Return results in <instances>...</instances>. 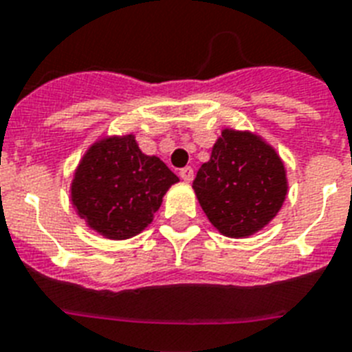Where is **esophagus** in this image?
<instances>
[{
    "label": "esophagus",
    "mask_w": 352,
    "mask_h": 352,
    "mask_svg": "<svg viewBox=\"0 0 352 352\" xmlns=\"http://www.w3.org/2000/svg\"><path fill=\"white\" fill-rule=\"evenodd\" d=\"M179 176H182V179L185 183H190L194 179V169L192 167H183V169L179 170Z\"/></svg>",
    "instance_id": "34e87169"
}]
</instances>
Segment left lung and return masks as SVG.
<instances>
[{
    "mask_svg": "<svg viewBox=\"0 0 352 352\" xmlns=\"http://www.w3.org/2000/svg\"><path fill=\"white\" fill-rule=\"evenodd\" d=\"M210 223L228 237H246L268 225L287 192L283 160L257 135L225 129L192 183Z\"/></svg>",
    "mask_w": 352,
    "mask_h": 352,
    "instance_id": "obj_1",
    "label": "left lung"
}]
</instances>
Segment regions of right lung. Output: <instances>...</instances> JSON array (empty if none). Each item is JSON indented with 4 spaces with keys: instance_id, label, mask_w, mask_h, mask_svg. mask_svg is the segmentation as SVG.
<instances>
[{
    "instance_id": "add662e5",
    "label": "right lung",
    "mask_w": 352,
    "mask_h": 352,
    "mask_svg": "<svg viewBox=\"0 0 352 352\" xmlns=\"http://www.w3.org/2000/svg\"><path fill=\"white\" fill-rule=\"evenodd\" d=\"M178 176L156 156L138 149L135 136L93 144L72 183V201L89 228L107 239H129L155 217Z\"/></svg>"
}]
</instances>
